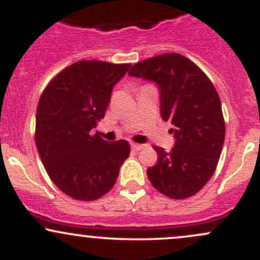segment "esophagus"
<instances>
[{"instance_id":"1","label":"esophagus","mask_w":260,"mask_h":260,"mask_svg":"<svg viewBox=\"0 0 260 260\" xmlns=\"http://www.w3.org/2000/svg\"><path fill=\"white\" fill-rule=\"evenodd\" d=\"M131 148H132L133 150H140V149L145 148V145L144 144H137V143H132V144H131Z\"/></svg>"}]
</instances>
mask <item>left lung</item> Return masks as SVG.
I'll use <instances>...</instances> for the list:
<instances>
[{"label":"left lung","mask_w":260,"mask_h":260,"mask_svg":"<svg viewBox=\"0 0 260 260\" xmlns=\"http://www.w3.org/2000/svg\"><path fill=\"white\" fill-rule=\"evenodd\" d=\"M128 74L157 85L161 118L174 126V148L154 147L157 162L147 170L149 181L169 198L194 196L215 172L225 140L216 89L198 66L178 53L144 59Z\"/></svg>","instance_id":"left-lung-1"}]
</instances>
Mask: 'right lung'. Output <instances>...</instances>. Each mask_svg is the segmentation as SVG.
<instances>
[{"label":"right lung","mask_w":260,"mask_h":260,"mask_svg":"<svg viewBox=\"0 0 260 260\" xmlns=\"http://www.w3.org/2000/svg\"><path fill=\"white\" fill-rule=\"evenodd\" d=\"M129 63L78 61L64 68L41 94L35 143L44 168L62 192L77 201L106 194L129 156L127 140L107 142L92 134L104 118L113 86Z\"/></svg>","instance_id":"add662e5"}]
</instances>
